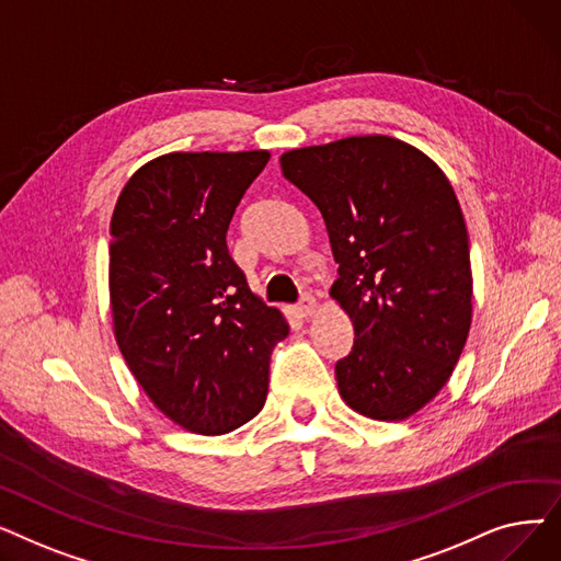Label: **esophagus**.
<instances>
[{
  "mask_svg": "<svg viewBox=\"0 0 561 561\" xmlns=\"http://www.w3.org/2000/svg\"><path fill=\"white\" fill-rule=\"evenodd\" d=\"M298 311L302 318H311L316 311H318V302L313 296H302L300 305H298Z\"/></svg>",
  "mask_w": 561,
  "mask_h": 561,
  "instance_id": "34e87169",
  "label": "esophagus"
}]
</instances>
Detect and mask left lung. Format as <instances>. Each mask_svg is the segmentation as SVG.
Here are the masks:
<instances>
[{"label":"left lung","mask_w":561,"mask_h":561,"mask_svg":"<svg viewBox=\"0 0 561 561\" xmlns=\"http://www.w3.org/2000/svg\"><path fill=\"white\" fill-rule=\"evenodd\" d=\"M325 220L355 328L339 393L373 421H404L450 379L473 320L468 231L453 184L419 147L350 136L279 157Z\"/></svg>","instance_id":"8db88e82"}]
</instances>
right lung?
<instances>
[{"mask_svg": "<svg viewBox=\"0 0 561 561\" xmlns=\"http://www.w3.org/2000/svg\"><path fill=\"white\" fill-rule=\"evenodd\" d=\"M271 152H170L140 165L111 216L113 334L142 391L195 434L252 421L288 322L227 250L241 197Z\"/></svg>", "mask_w": 561, "mask_h": 561, "instance_id": "add662e5", "label": "right lung"}]
</instances>
